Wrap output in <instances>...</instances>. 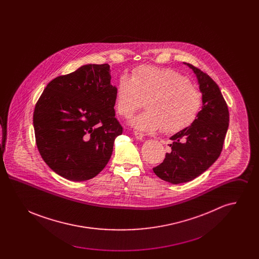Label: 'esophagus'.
I'll use <instances>...</instances> for the list:
<instances>
[{
    "label": "esophagus",
    "mask_w": 259,
    "mask_h": 259,
    "mask_svg": "<svg viewBox=\"0 0 259 259\" xmlns=\"http://www.w3.org/2000/svg\"><path fill=\"white\" fill-rule=\"evenodd\" d=\"M134 135H135L137 140H142L144 138V134L143 133H140V132H137V131H136Z\"/></svg>",
    "instance_id": "obj_1"
}]
</instances>
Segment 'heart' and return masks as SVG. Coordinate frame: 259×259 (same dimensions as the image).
Segmentation results:
<instances>
[{"instance_id": "heart-1", "label": "heart", "mask_w": 259, "mask_h": 259, "mask_svg": "<svg viewBox=\"0 0 259 259\" xmlns=\"http://www.w3.org/2000/svg\"><path fill=\"white\" fill-rule=\"evenodd\" d=\"M147 111L134 117L130 125L142 132L160 130L178 133L195 121L202 107L201 91L189 80L170 69L142 66L132 77L122 74L115 93L116 111L131 117L144 106Z\"/></svg>"}]
</instances>
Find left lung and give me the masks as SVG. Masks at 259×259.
Instances as JSON below:
<instances>
[{
  "label": "left lung",
  "mask_w": 259,
  "mask_h": 259,
  "mask_svg": "<svg viewBox=\"0 0 259 259\" xmlns=\"http://www.w3.org/2000/svg\"><path fill=\"white\" fill-rule=\"evenodd\" d=\"M202 93V110L189 127L172 136L171 152L153 172L161 180L179 185L207 171L222 153L229 125V111L219 85L191 64Z\"/></svg>",
  "instance_id": "obj_1"
}]
</instances>
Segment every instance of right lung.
Returning a JSON list of instances; mask_svg holds the SVG:
<instances>
[{
    "label": "right lung",
    "instance_id": "add662e5",
    "mask_svg": "<svg viewBox=\"0 0 259 259\" xmlns=\"http://www.w3.org/2000/svg\"><path fill=\"white\" fill-rule=\"evenodd\" d=\"M108 64H87L47 85L34 111L37 147L52 171L73 182L96 177L123 132Z\"/></svg>",
    "mask_w": 259,
    "mask_h": 259
}]
</instances>
